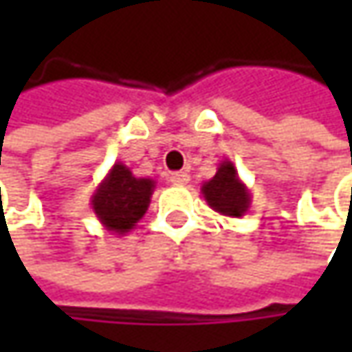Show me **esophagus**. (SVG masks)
<instances>
[{
    "instance_id": "34e87169",
    "label": "esophagus",
    "mask_w": 352,
    "mask_h": 352,
    "mask_svg": "<svg viewBox=\"0 0 352 352\" xmlns=\"http://www.w3.org/2000/svg\"><path fill=\"white\" fill-rule=\"evenodd\" d=\"M170 182L174 184V186H186V184L190 182V174H186V172H172L170 174Z\"/></svg>"
}]
</instances>
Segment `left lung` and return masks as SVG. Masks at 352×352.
Returning <instances> with one entry per match:
<instances>
[{"mask_svg":"<svg viewBox=\"0 0 352 352\" xmlns=\"http://www.w3.org/2000/svg\"><path fill=\"white\" fill-rule=\"evenodd\" d=\"M201 194L211 210L225 217H243L250 208V192L236 174L235 164L225 158L215 176L204 182Z\"/></svg>","mask_w":352,"mask_h":352,"instance_id":"obj_1","label":"left lung"}]
</instances>
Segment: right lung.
I'll return each instance as SVG.
<instances>
[{
  "label": "right lung",
  "mask_w": 352,
  "mask_h": 352,
  "mask_svg": "<svg viewBox=\"0 0 352 352\" xmlns=\"http://www.w3.org/2000/svg\"><path fill=\"white\" fill-rule=\"evenodd\" d=\"M155 188V180L137 178L123 162H116L91 194V210L107 231L123 236L146 213Z\"/></svg>",
  "instance_id": "right-lung-1"
}]
</instances>
